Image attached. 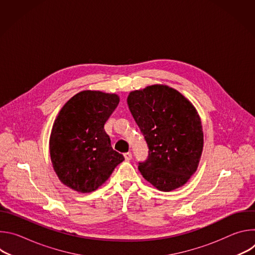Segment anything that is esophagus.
I'll return each instance as SVG.
<instances>
[{
  "mask_svg": "<svg viewBox=\"0 0 255 255\" xmlns=\"http://www.w3.org/2000/svg\"><path fill=\"white\" fill-rule=\"evenodd\" d=\"M124 157H125V159L126 160H131V158H132V154H131V152H126V153H124Z\"/></svg>",
  "mask_w": 255,
  "mask_h": 255,
  "instance_id": "1",
  "label": "esophagus"
}]
</instances>
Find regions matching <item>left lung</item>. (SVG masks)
<instances>
[{
  "label": "left lung",
  "instance_id": "8db88e82",
  "mask_svg": "<svg viewBox=\"0 0 255 255\" xmlns=\"http://www.w3.org/2000/svg\"><path fill=\"white\" fill-rule=\"evenodd\" d=\"M127 104L148 146L147 159L138 165L142 176L163 192L184 186L198 168L204 145L196 108L163 85L131 92Z\"/></svg>",
  "mask_w": 255,
  "mask_h": 255
}]
</instances>
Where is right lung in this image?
Listing matches in <instances>:
<instances>
[{"label": "right lung", "instance_id": "right-lung-1", "mask_svg": "<svg viewBox=\"0 0 255 255\" xmlns=\"http://www.w3.org/2000/svg\"><path fill=\"white\" fill-rule=\"evenodd\" d=\"M119 101L116 94L83 91L61 108L52 126L49 151L54 171L66 187L94 192L124 160L104 129Z\"/></svg>", "mask_w": 255, "mask_h": 255}]
</instances>
